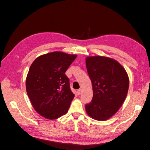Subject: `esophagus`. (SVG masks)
<instances>
[{
    "label": "esophagus",
    "instance_id": "obj_1",
    "mask_svg": "<svg viewBox=\"0 0 150 150\" xmlns=\"http://www.w3.org/2000/svg\"><path fill=\"white\" fill-rule=\"evenodd\" d=\"M81 93H82V89H79V90L77 91V94H78L79 95H80V94H81Z\"/></svg>",
    "mask_w": 150,
    "mask_h": 150
}]
</instances>
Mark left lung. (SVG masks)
<instances>
[{
    "instance_id": "left-lung-1",
    "label": "left lung",
    "mask_w": 150,
    "mask_h": 150,
    "mask_svg": "<svg viewBox=\"0 0 150 150\" xmlns=\"http://www.w3.org/2000/svg\"><path fill=\"white\" fill-rule=\"evenodd\" d=\"M93 98L86 111L94 120L104 121L116 113L128 93L129 79L125 68L114 59L95 56L86 58Z\"/></svg>"
}]
</instances>
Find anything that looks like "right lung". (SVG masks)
I'll return each mask as SVG.
<instances>
[{
  "label": "right lung",
  "mask_w": 150,
  "mask_h": 150,
  "mask_svg": "<svg viewBox=\"0 0 150 150\" xmlns=\"http://www.w3.org/2000/svg\"><path fill=\"white\" fill-rule=\"evenodd\" d=\"M76 54L56 51L34 60L26 79V89L32 105L42 117L54 120L66 114L75 95L65 72Z\"/></svg>",
  "instance_id": "add662e5"
}]
</instances>
